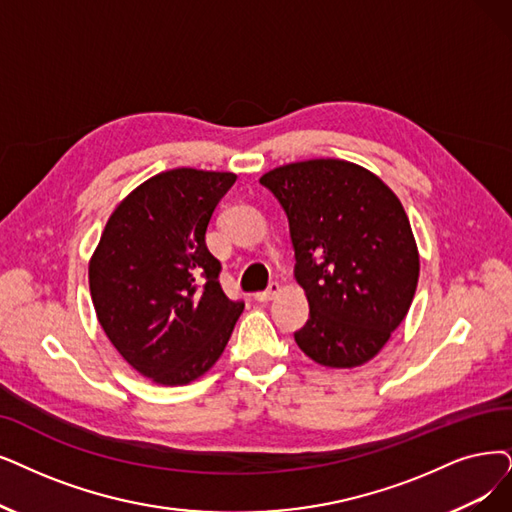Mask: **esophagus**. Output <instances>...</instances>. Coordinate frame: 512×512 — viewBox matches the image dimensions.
Returning <instances> with one entry per match:
<instances>
[{
  "instance_id": "34e87169",
  "label": "esophagus",
  "mask_w": 512,
  "mask_h": 512,
  "mask_svg": "<svg viewBox=\"0 0 512 512\" xmlns=\"http://www.w3.org/2000/svg\"><path fill=\"white\" fill-rule=\"evenodd\" d=\"M279 290H281L279 283H277V281H271L269 288L262 290V292H256L254 298H256L258 302H269V300H273V298L279 294Z\"/></svg>"
}]
</instances>
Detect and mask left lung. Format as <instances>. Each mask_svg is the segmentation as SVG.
<instances>
[{
  "instance_id": "8db88e82",
  "label": "left lung",
  "mask_w": 512,
  "mask_h": 512,
  "mask_svg": "<svg viewBox=\"0 0 512 512\" xmlns=\"http://www.w3.org/2000/svg\"><path fill=\"white\" fill-rule=\"evenodd\" d=\"M290 222L309 321L294 340L327 367L370 361L405 319L420 260L397 195L355 163L311 159L260 178Z\"/></svg>"
}]
</instances>
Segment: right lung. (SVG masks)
<instances>
[{
    "instance_id": "right-lung-1",
    "label": "right lung",
    "mask_w": 512,
    "mask_h": 512,
    "mask_svg": "<svg viewBox=\"0 0 512 512\" xmlns=\"http://www.w3.org/2000/svg\"><path fill=\"white\" fill-rule=\"evenodd\" d=\"M231 172L178 168L119 203L90 262L96 317L119 355L159 384L206 374L227 346L243 300L222 292L206 245Z\"/></svg>"
}]
</instances>
